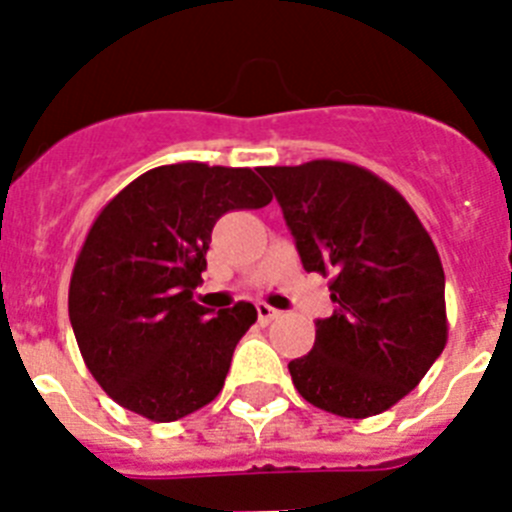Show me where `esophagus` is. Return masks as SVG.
Instances as JSON below:
<instances>
[{"mask_svg":"<svg viewBox=\"0 0 512 512\" xmlns=\"http://www.w3.org/2000/svg\"><path fill=\"white\" fill-rule=\"evenodd\" d=\"M256 312H259V323L261 325H269L271 320H277L279 315H282L279 310H274L271 305H266V302H259V305H256Z\"/></svg>","mask_w":512,"mask_h":512,"instance_id":"34e87169","label":"esophagus"}]
</instances>
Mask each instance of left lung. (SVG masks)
Here are the masks:
<instances>
[{
    "label": "left lung",
    "instance_id": "obj_1",
    "mask_svg": "<svg viewBox=\"0 0 512 512\" xmlns=\"http://www.w3.org/2000/svg\"><path fill=\"white\" fill-rule=\"evenodd\" d=\"M307 271L333 274L330 318L289 361L297 392L341 418L379 415L418 387L449 336L443 266L395 187L343 161L261 166Z\"/></svg>",
    "mask_w": 512,
    "mask_h": 512
}]
</instances>
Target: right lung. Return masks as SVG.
<instances>
[{"instance_id": "obj_1", "label": "right lung", "mask_w": 512, "mask_h": 512, "mask_svg": "<svg viewBox=\"0 0 512 512\" xmlns=\"http://www.w3.org/2000/svg\"><path fill=\"white\" fill-rule=\"evenodd\" d=\"M271 192L251 169L189 164L140 174L99 212L69 287L84 364L117 405L171 423L223 390L256 307L194 302L212 228L230 210H259Z\"/></svg>"}]
</instances>
